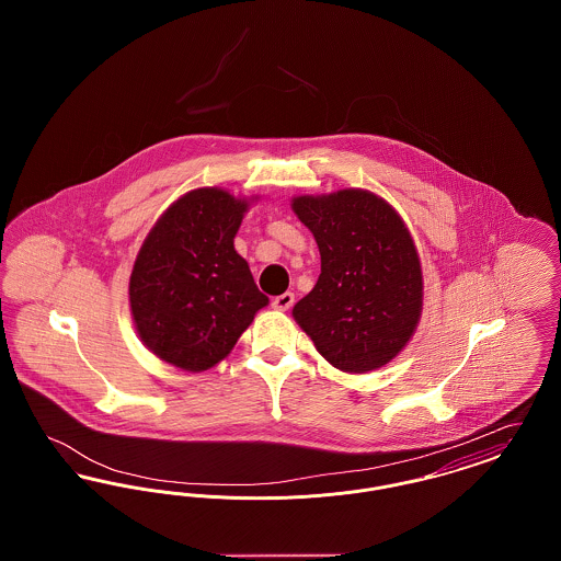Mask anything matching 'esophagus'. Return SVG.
I'll return each instance as SVG.
<instances>
[{"label": "esophagus", "instance_id": "esophagus-1", "mask_svg": "<svg viewBox=\"0 0 561 561\" xmlns=\"http://www.w3.org/2000/svg\"><path fill=\"white\" fill-rule=\"evenodd\" d=\"M271 305H273V309H277V311H288L294 305V294H279V296H275V298L271 300Z\"/></svg>", "mask_w": 561, "mask_h": 561}]
</instances>
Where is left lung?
I'll use <instances>...</instances> for the list:
<instances>
[{
    "mask_svg": "<svg viewBox=\"0 0 561 561\" xmlns=\"http://www.w3.org/2000/svg\"><path fill=\"white\" fill-rule=\"evenodd\" d=\"M293 210L318 241V284L294 320L343 373L389 364L421 318V261L400 214L370 191L300 195Z\"/></svg>",
    "mask_w": 561,
    "mask_h": 561,
    "instance_id": "left-lung-1",
    "label": "left lung"
}]
</instances>
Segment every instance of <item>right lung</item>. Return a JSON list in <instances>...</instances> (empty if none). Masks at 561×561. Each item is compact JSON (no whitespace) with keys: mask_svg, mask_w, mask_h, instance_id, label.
Listing matches in <instances>:
<instances>
[{"mask_svg":"<svg viewBox=\"0 0 561 561\" xmlns=\"http://www.w3.org/2000/svg\"><path fill=\"white\" fill-rule=\"evenodd\" d=\"M245 208L222 188H195L161 214L136 256V330L176 368H213L268 302L233 248Z\"/></svg>","mask_w":561,"mask_h":561,"instance_id":"add662e5","label":"right lung"}]
</instances>
